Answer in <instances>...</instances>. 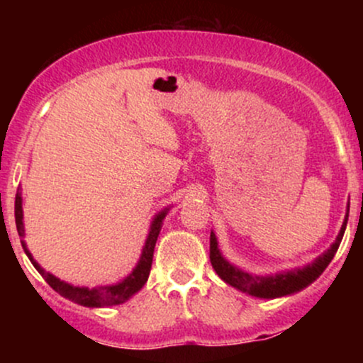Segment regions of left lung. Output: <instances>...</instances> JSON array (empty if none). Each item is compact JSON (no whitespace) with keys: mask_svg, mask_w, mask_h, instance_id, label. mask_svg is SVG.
<instances>
[{"mask_svg":"<svg viewBox=\"0 0 363 363\" xmlns=\"http://www.w3.org/2000/svg\"><path fill=\"white\" fill-rule=\"evenodd\" d=\"M350 213V201L347 205V215H345L343 225L340 228V234L336 240L329 245L328 251H324L319 257H315L311 264L302 266V268H294L289 272H280L274 274H252L244 272L239 266L232 264L227 257H223L222 251L218 247V240H216L215 232L210 234V261L213 269L227 285L234 286L240 290L242 294L252 295L257 298H280L286 295L297 294L309 286L312 281H315L320 277V273L328 268V264L335 257L338 251L341 239H343L345 228L348 223Z\"/></svg>","mask_w":363,"mask_h":363,"instance_id":"8db88e82","label":"left lung"}]
</instances>
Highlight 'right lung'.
Wrapping results in <instances>:
<instances>
[{
    "instance_id": "obj_1",
    "label": "right lung",
    "mask_w": 363,
    "mask_h": 363,
    "mask_svg": "<svg viewBox=\"0 0 363 363\" xmlns=\"http://www.w3.org/2000/svg\"><path fill=\"white\" fill-rule=\"evenodd\" d=\"M170 208H164L162 211L153 216L152 223H150V230L147 235V240H145L143 251H141V256L136 266L133 268V272L128 274L126 278L118 283H112V285H101L94 286V289H89V286H74L72 283H66L65 280H60L57 277H54L52 273L45 272L43 266L39 264L34 259L30 251L27 249V244H25V225H23V208H22V189L16 191L15 196V223L16 230H18L20 239H22V247L25 254L28 256L34 268L43 274L45 281L51 285L52 290H56L61 297L68 298L74 303H80L83 307H111V306H119V303H124L136 291L143 289V285L148 280L150 269H152V261H153V249H155L157 237L160 234L162 225H164V218L167 216Z\"/></svg>"
}]
</instances>
